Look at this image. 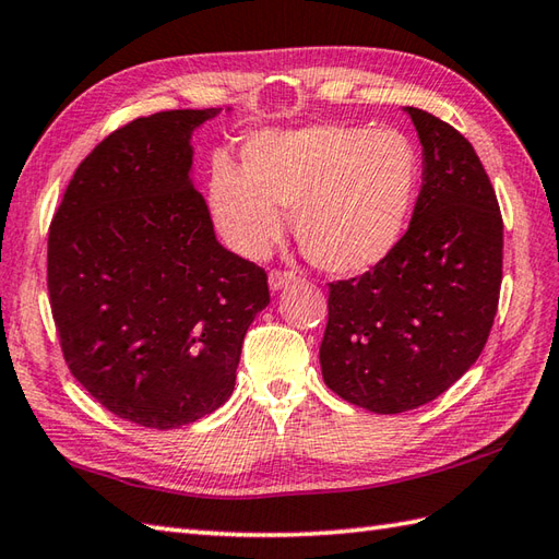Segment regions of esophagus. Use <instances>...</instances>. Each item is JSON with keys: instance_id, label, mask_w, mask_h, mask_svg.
Masks as SVG:
<instances>
[{"instance_id": "esophagus-1", "label": "esophagus", "mask_w": 559, "mask_h": 559, "mask_svg": "<svg viewBox=\"0 0 559 559\" xmlns=\"http://www.w3.org/2000/svg\"><path fill=\"white\" fill-rule=\"evenodd\" d=\"M295 281H298V276H295V273H290V271H271L269 273V288L273 293L288 288L290 283H295Z\"/></svg>"}]
</instances>
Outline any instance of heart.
Segmentation results:
<instances>
[{
    "instance_id": "heart-1",
    "label": "heart",
    "mask_w": 559,
    "mask_h": 559,
    "mask_svg": "<svg viewBox=\"0 0 559 559\" xmlns=\"http://www.w3.org/2000/svg\"><path fill=\"white\" fill-rule=\"evenodd\" d=\"M420 192V156L391 127L310 124L261 132L242 170L213 163L209 201L223 240L245 259L266 257L286 228L331 276H360L401 247Z\"/></svg>"
}]
</instances>
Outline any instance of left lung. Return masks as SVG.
I'll return each mask as SVG.
<instances>
[{"instance_id": "1", "label": "left lung", "mask_w": 559, "mask_h": 559, "mask_svg": "<svg viewBox=\"0 0 559 559\" xmlns=\"http://www.w3.org/2000/svg\"><path fill=\"white\" fill-rule=\"evenodd\" d=\"M423 146V187L401 247L329 283L319 362L331 391L372 413L430 403L478 360L502 286V213L468 139L403 108Z\"/></svg>"}]
</instances>
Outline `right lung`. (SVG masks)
Instances as JSON below:
<instances>
[{"instance_id":"add662e5","label":"right lung","mask_w":559,"mask_h":559,"mask_svg":"<svg viewBox=\"0 0 559 559\" xmlns=\"http://www.w3.org/2000/svg\"><path fill=\"white\" fill-rule=\"evenodd\" d=\"M221 108L117 129L76 168L47 237L64 360L100 406L153 430L221 408L266 273L228 252L194 189L192 134Z\"/></svg>"}]
</instances>
